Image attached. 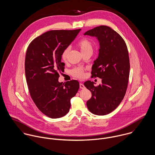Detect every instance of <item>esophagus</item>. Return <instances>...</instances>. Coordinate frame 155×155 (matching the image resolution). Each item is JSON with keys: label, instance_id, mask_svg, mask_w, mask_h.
I'll list each match as a JSON object with an SVG mask.
<instances>
[{"label": "esophagus", "instance_id": "obj_1", "mask_svg": "<svg viewBox=\"0 0 155 155\" xmlns=\"http://www.w3.org/2000/svg\"><path fill=\"white\" fill-rule=\"evenodd\" d=\"M80 88L83 89V88H85V86H84V84H82V83H80Z\"/></svg>", "mask_w": 155, "mask_h": 155}]
</instances>
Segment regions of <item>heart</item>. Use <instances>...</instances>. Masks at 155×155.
<instances>
[{"instance_id":"1","label":"heart","mask_w":155,"mask_h":155,"mask_svg":"<svg viewBox=\"0 0 155 155\" xmlns=\"http://www.w3.org/2000/svg\"><path fill=\"white\" fill-rule=\"evenodd\" d=\"M77 46L80 48L82 53L89 51H92V49H93V45L91 42L85 38L80 40L78 42ZM69 51V49L68 48H67L65 49L62 53L61 57L64 61H65L67 59ZM71 73L74 77L78 78H83L84 77V69L82 68L79 67V68H75L74 69H72L71 71Z\"/></svg>"}]
</instances>
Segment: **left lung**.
<instances>
[{
    "label": "left lung",
    "instance_id": "left-lung-1",
    "mask_svg": "<svg viewBox=\"0 0 155 155\" xmlns=\"http://www.w3.org/2000/svg\"><path fill=\"white\" fill-rule=\"evenodd\" d=\"M84 35L96 37L99 42V56L92 66L91 76L102 79L97 86L91 81L84 83L92 94L87 106L93 114L105 115L119 106L126 93L130 68L127 46L120 35L106 25Z\"/></svg>",
    "mask_w": 155,
    "mask_h": 155
}]
</instances>
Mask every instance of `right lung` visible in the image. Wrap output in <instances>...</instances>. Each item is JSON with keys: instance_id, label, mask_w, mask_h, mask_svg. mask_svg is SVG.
Instances as JSON below:
<instances>
[{"instance_id": "add662e5", "label": "right lung", "mask_w": 155, "mask_h": 155, "mask_svg": "<svg viewBox=\"0 0 155 155\" xmlns=\"http://www.w3.org/2000/svg\"><path fill=\"white\" fill-rule=\"evenodd\" d=\"M51 30L35 38L25 55V72L30 96L38 109L51 118L68 113L71 99L77 93L80 84L72 80L59 83V72L64 71L61 54L80 31Z\"/></svg>"}]
</instances>
